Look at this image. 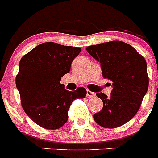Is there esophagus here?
<instances>
[{"mask_svg": "<svg viewBox=\"0 0 158 158\" xmlns=\"http://www.w3.org/2000/svg\"><path fill=\"white\" fill-rule=\"evenodd\" d=\"M86 96L88 98H93L95 96V93H93V92L89 91V90H87V93H86Z\"/></svg>", "mask_w": 158, "mask_h": 158, "instance_id": "1", "label": "esophagus"}]
</instances>
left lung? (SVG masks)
<instances>
[{"label":"left lung","mask_w":158,"mask_h":158,"mask_svg":"<svg viewBox=\"0 0 158 158\" xmlns=\"http://www.w3.org/2000/svg\"><path fill=\"white\" fill-rule=\"evenodd\" d=\"M86 51L100 62L103 77L111 80L113 87L109 97L96 93L104 106L93 118L104 128L118 127L136 115L147 92L146 60L133 47L121 41L89 46Z\"/></svg>","instance_id":"8db88e82"}]
</instances>
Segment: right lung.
<instances>
[{
	"instance_id": "obj_1",
	"label": "right lung",
	"mask_w": 158,
	"mask_h": 158,
	"mask_svg": "<svg viewBox=\"0 0 158 158\" xmlns=\"http://www.w3.org/2000/svg\"><path fill=\"white\" fill-rule=\"evenodd\" d=\"M81 50L49 42L38 45L20 59L16 88L23 109L39 126L47 130L62 127L68 120L72 102L85 97V88L71 92L60 83Z\"/></svg>"
}]
</instances>
